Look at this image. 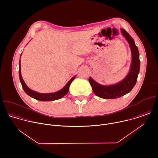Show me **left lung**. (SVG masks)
Returning <instances> with one entry per match:
<instances>
[{"label": "left lung", "mask_w": 158, "mask_h": 158, "mask_svg": "<svg viewBox=\"0 0 158 158\" xmlns=\"http://www.w3.org/2000/svg\"><path fill=\"white\" fill-rule=\"evenodd\" d=\"M121 31L123 35L128 42L132 54V62L130 71L126 77L118 84L109 85H103L96 82L91 77L89 81L91 84L94 94L103 99H116L129 93L136 83L140 69L139 53L138 47L135 44L132 37L124 29Z\"/></svg>", "instance_id": "obj_1"}]
</instances>
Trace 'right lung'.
<instances>
[{
  "label": "right lung",
  "mask_w": 158,
  "mask_h": 158,
  "mask_svg": "<svg viewBox=\"0 0 158 158\" xmlns=\"http://www.w3.org/2000/svg\"><path fill=\"white\" fill-rule=\"evenodd\" d=\"M19 74L20 81L21 82L22 88H23L25 93L27 95H29V96L32 97V98H34L36 100L40 101H51L57 100V99H59L63 98L64 96H65L67 94V93L69 92V86H70L71 82L73 81V80L76 77V76H75L73 78H71L69 80V81L67 82L65 84V85L62 89H60V91H59L57 92H56V93H53L43 94V93H37L34 91H32V90L29 89L27 86V85L25 84L23 79H22V75H21V72H20V60H19Z\"/></svg>",
  "instance_id": "add662e5"
}]
</instances>
